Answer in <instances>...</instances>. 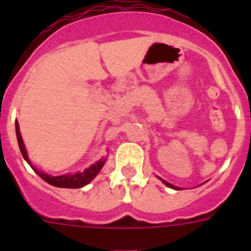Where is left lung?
Listing matches in <instances>:
<instances>
[{"mask_svg":"<svg viewBox=\"0 0 251 251\" xmlns=\"http://www.w3.org/2000/svg\"><path fill=\"white\" fill-rule=\"evenodd\" d=\"M159 179H161L162 182L165 183L166 186H168V187H170V188H174V190H178V187H176V186H174V185H171L170 182H167V181H165V179H162V178H159Z\"/></svg>","mask_w":251,"mask_h":251,"instance_id":"obj_1","label":"left lung"}]
</instances>
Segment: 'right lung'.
Segmentation results:
<instances>
[{
    "label": "right lung",
    "instance_id": "right-lung-1",
    "mask_svg": "<svg viewBox=\"0 0 251 251\" xmlns=\"http://www.w3.org/2000/svg\"><path fill=\"white\" fill-rule=\"evenodd\" d=\"M15 126H16V136H17V142H19V147L21 151V154L24 157L28 165L31 166V168L39 175L44 181H46L50 185L55 186V187H61V188H81L84 186H86L89 182H92L93 179L95 178V176L100 172V170L103 168L104 163H105L106 158H100L99 161H97L94 165H92L90 167L85 168L83 172H76V174H66L61 175V176H50V175L45 174L43 171H39L35 167L32 163H31L30 158L27 156V151H26L25 145H24V141H22L21 133H20V127L19 122H15Z\"/></svg>",
    "mask_w": 251,
    "mask_h": 251
}]
</instances>
